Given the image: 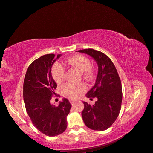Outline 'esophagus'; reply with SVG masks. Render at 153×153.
I'll return each mask as SVG.
<instances>
[{"instance_id": "obj_1", "label": "esophagus", "mask_w": 153, "mask_h": 153, "mask_svg": "<svg viewBox=\"0 0 153 153\" xmlns=\"http://www.w3.org/2000/svg\"><path fill=\"white\" fill-rule=\"evenodd\" d=\"M76 102V101H74V100H70V102H71V104H74Z\"/></svg>"}]
</instances>
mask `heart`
<instances>
[{"label":"heart","mask_w":153,"mask_h":153,"mask_svg":"<svg viewBox=\"0 0 153 153\" xmlns=\"http://www.w3.org/2000/svg\"><path fill=\"white\" fill-rule=\"evenodd\" d=\"M67 62L72 67L77 68L81 72L82 77L86 79H91L94 77V71L90 67V59L86 56L78 55L74 57L70 58L67 60ZM52 76L54 81L57 84H60L64 81L65 77V68L59 62H55L52 65L51 69ZM86 86L83 83L72 84L68 82L62 86V91L65 97L68 99H76L82 93L86 90Z\"/></svg>","instance_id":"obj_1"}]
</instances>
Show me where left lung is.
<instances>
[{
    "mask_svg": "<svg viewBox=\"0 0 153 153\" xmlns=\"http://www.w3.org/2000/svg\"><path fill=\"white\" fill-rule=\"evenodd\" d=\"M77 51L90 55L98 65L95 84L86 95L90 100L94 97L97 100L93 106L83 102L82 120L91 129L106 130L114 123L120 111L123 99L120 79L114 64L103 52L93 49Z\"/></svg>",
    "mask_w": 153,
    "mask_h": 153,
    "instance_id": "left-lung-1",
    "label": "left lung"
}]
</instances>
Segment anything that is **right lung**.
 Returning a JSON list of instances; mask_svg holds the SVG:
<instances>
[{"label":"right lung","mask_w":153,"mask_h":153,"mask_svg":"<svg viewBox=\"0 0 153 153\" xmlns=\"http://www.w3.org/2000/svg\"><path fill=\"white\" fill-rule=\"evenodd\" d=\"M60 56L58 55L57 59ZM54 57V54H45L30 63L23 86L24 104L30 120L41 133L49 137L57 136L66 130L67 116L71 108L67 99L58 106L50 103L57 87L51 74L52 66L56 60Z\"/></svg>","instance_id":"add662e5"}]
</instances>
